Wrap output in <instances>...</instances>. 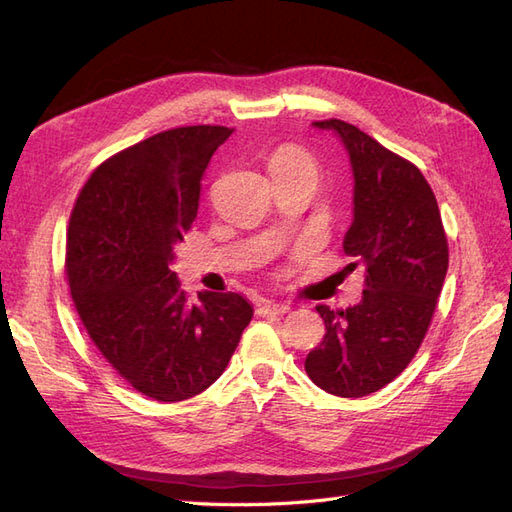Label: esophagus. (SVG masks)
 <instances>
[{
	"label": "esophagus",
	"instance_id": "obj_1",
	"mask_svg": "<svg viewBox=\"0 0 512 512\" xmlns=\"http://www.w3.org/2000/svg\"><path fill=\"white\" fill-rule=\"evenodd\" d=\"M290 312V303H275V301H265L258 307L260 316H284Z\"/></svg>",
	"mask_w": 512,
	"mask_h": 512
}]
</instances>
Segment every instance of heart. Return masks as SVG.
I'll return each mask as SVG.
<instances>
[{"mask_svg":"<svg viewBox=\"0 0 512 512\" xmlns=\"http://www.w3.org/2000/svg\"><path fill=\"white\" fill-rule=\"evenodd\" d=\"M269 173H312L318 177L316 164L309 153L299 147L277 149L269 160Z\"/></svg>","mask_w":512,"mask_h":512,"instance_id":"b5f03b06","label":"heart"}]
</instances>
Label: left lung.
<instances>
[{"mask_svg": "<svg viewBox=\"0 0 512 512\" xmlns=\"http://www.w3.org/2000/svg\"><path fill=\"white\" fill-rule=\"evenodd\" d=\"M344 145L352 168L346 256L365 267L361 301L333 312L318 305L324 333L305 371L337 397L380 391L408 367L442 292L448 243L438 200L423 173L346 121H314Z\"/></svg>", "mask_w": 512, "mask_h": 512, "instance_id": "obj_1", "label": "left lung"}]
</instances>
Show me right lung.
I'll list each match as a JSON object with an SVG mask.
<instances>
[{
  "mask_svg": "<svg viewBox=\"0 0 512 512\" xmlns=\"http://www.w3.org/2000/svg\"><path fill=\"white\" fill-rule=\"evenodd\" d=\"M230 128L160 132L100 164L66 237L72 301L104 359L138 393L190 399L222 376L254 307L237 292L185 297L173 271L200 179Z\"/></svg>",
  "mask_w": 512,
  "mask_h": 512,
  "instance_id": "right-lung-1",
  "label": "right lung"
}]
</instances>
